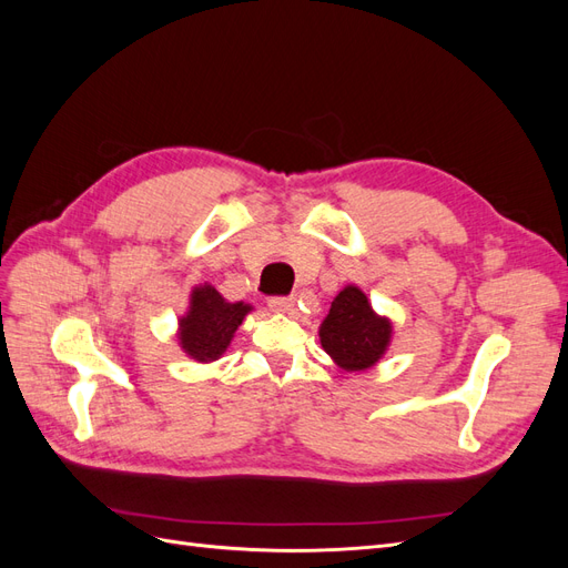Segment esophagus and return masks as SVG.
I'll return each instance as SVG.
<instances>
[{
	"label": "esophagus",
	"instance_id": "esophagus-1",
	"mask_svg": "<svg viewBox=\"0 0 568 568\" xmlns=\"http://www.w3.org/2000/svg\"><path fill=\"white\" fill-rule=\"evenodd\" d=\"M270 307L274 313H282V315H291L296 311V298H272Z\"/></svg>",
	"mask_w": 568,
	"mask_h": 568
}]
</instances>
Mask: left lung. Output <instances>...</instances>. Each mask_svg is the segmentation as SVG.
Segmentation results:
<instances>
[{
	"instance_id": "left-lung-1",
	"label": "left lung",
	"mask_w": 568,
	"mask_h": 568,
	"mask_svg": "<svg viewBox=\"0 0 568 568\" xmlns=\"http://www.w3.org/2000/svg\"><path fill=\"white\" fill-rule=\"evenodd\" d=\"M393 338V322L372 307L359 286L338 291L329 315L320 324L324 353L346 372H367L386 355Z\"/></svg>"
}]
</instances>
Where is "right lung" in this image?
Masks as SVG:
<instances>
[{
    "mask_svg": "<svg viewBox=\"0 0 568 568\" xmlns=\"http://www.w3.org/2000/svg\"><path fill=\"white\" fill-rule=\"evenodd\" d=\"M251 311V303H230L209 282L194 286L186 313L178 320L180 348L196 363H215L225 355L234 332Z\"/></svg>",
    "mask_w": 568,
    "mask_h": 568,
    "instance_id": "right-lung-1",
    "label": "right lung"
}]
</instances>
